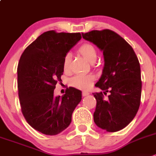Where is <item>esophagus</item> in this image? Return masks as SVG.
<instances>
[{
	"label": "esophagus",
	"instance_id": "1",
	"mask_svg": "<svg viewBox=\"0 0 156 156\" xmlns=\"http://www.w3.org/2000/svg\"><path fill=\"white\" fill-rule=\"evenodd\" d=\"M82 94H83V97H86V96L89 95L90 93L89 92H87V91H83Z\"/></svg>",
	"mask_w": 156,
	"mask_h": 156
}]
</instances>
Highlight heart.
I'll return each mask as SVG.
<instances>
[{
  "mask_svg": "<svg viewBox=\"0 0 156 156\" xmlns=\"http://www.w3.org/2000/svg\"><path fill=\"white\" fill-rule=\"evenodd\" d=\"M78 52L89 62L96 60L97 50L93 45L84 43L78 48ZM71 62V54L66 53L62 61V67L64 71H68ZM94 76L91 75H76L71 79L70 83L73 87L80 90H88L91 87L94 81Z\"/></svg>",
  "mask_w": 156,
  "mask_h": 156,
  "instance_id": "heart-1",
  "label": "heart"
}]
</instances>
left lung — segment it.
<instances>
[{
  "label": "left lung",
  "mask_w": 156,
  "mask_h": 156,
  "mask_svg": "<svg viewBox=\"0 0 156 156\" xmlns=\"http://www.w3.org/2000/svg\"><path fill=\"white\" fill-rule=\"evenodd\" d=\"M85 40L103 52L104 65L97 87L110 93L104 100L102 92L94 93L97 106L94 121L108 132L120 131L131 122L140 106L141 69L132 47L122 37L109 29L82 33Z\"/></svg>",
  "instance_id": "obj_1"
}]
</instances>
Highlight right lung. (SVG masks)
<instances>
[{
	"label": "right lung",
	"mask_w": 156,
	"mask_h": 156,
	"mask_svg": "<svg viewBox=\"0 0 156 156\" xmlns=\"http://www.w3.org/2000/svg\"><path fill=\"white\" fill-rule=\"evenodd\" d=\"M80 39V33L45 31L20 58L18 88L21 111L27 122L44 135H58L68 128L82 99V92L73 87L62 97L54 96L64 71V56Z\"/></svg>",
	"instance_id": "add662e5"
}]
</instances>
